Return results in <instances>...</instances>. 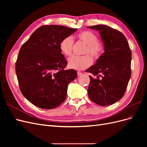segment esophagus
Here are the masks:
<instances>
[{"label": "esophagus", "instance_id": "obj_1", "mask_svg": "<svg viewBox=\"0 0 147 147\" xmlns=\"http://www.w3.org/2000/svg\"><path fill=\"white\" fill-rule=\"evenodd\" d=\"M77 75H78V76H80V75H82V73L81 72H79V71H78V72H77Z\"/></svg>", "mask_w": 147, "mask_h": 147}]
</instances>
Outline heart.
I'll return each mask as SVG.
<instances>
[{"label":"heart","instance_id":"heart-1","mask_svg":"<svg viewBox=\"0 0 147 147\" xmlns=\"http://www.w3.org/2000/svg\"><path fill=\"white\" fill-rule=\"evenodd\" d=\"M78 40L84 42L86 45L83 54H89L95 59H98L102 56L104 48L98 42V37L90 30H83L75 35ZM74 40L71 37H66L61 40L59 49L61 53L66 56H71L74 47ZM92 64L91 56L86 55L82 56H73L68 59V65L70 68L76 70H83L90 67Z\"/></svg>","mask_w":147,"mask_h":147}]
</instances>
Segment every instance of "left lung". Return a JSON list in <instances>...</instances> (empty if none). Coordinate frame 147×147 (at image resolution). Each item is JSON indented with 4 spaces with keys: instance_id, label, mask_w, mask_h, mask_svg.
Wrapping results in <instances>:
<instances>
[{
    "instance_id": "left-lung-1",
    "label": "left lung",
    "mask_w": 147,
    "mask_h": 147,
    "mask_svg": "<svg viewBox=\"0 0 147 147\" xmlns=\"http://www.w3.org/2000/svg\"><path fill=\"white\" fill-rule=\"evenodd\" d=\"M99 31L104 53L96 64L86 70L90 76L88 96L101 106L112 105L121 99L131 75L132 53L125 36L119 30L105 25L88 26Z\"/></svg>"
}]
</instances>
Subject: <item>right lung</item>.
<instances>
[{"instance_id": "add662e5", "label": "right lung", "mask_w": 147, "mask_h": 147, "mask_svg": "<svg viewBox=\"0 0 147 147\" xmlns=\"http://www.w3.org/2000/svg\"><path fill=\"white\" fill-rule=\"evenodd\" d=\"M77 29L44 25L35 30L20 48L15 64L21 92L43 109H55L65 100L68 84L77 71L64 69L67 61L59 49L62 39Z\"/></svg>"}]
</instances>
